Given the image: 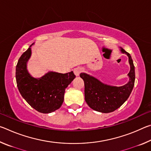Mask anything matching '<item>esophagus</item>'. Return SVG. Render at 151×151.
I'll use <instances>...</instances> for the list:
<instances>
[{
  "mask_svg": "<svg viewBox=\"0 0 151 151\" xmlns=\"http://www.w3.org/2000/svg\"><path fill=\"white\" fill-rule=\"evenodd\" d=\"M73 71L76 76H78L81 74V73H82L83 70H82V68L81 67H76L75 68V69H74Z\"/></svg>",
  "mask_w": 151,
  "mask_h": 151,
  "instance_id": "1",
  "label": "esophagus"
}]
</instances>
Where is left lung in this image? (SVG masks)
Wrapping results in <instances>:
<instances>
[{
  "label": "left lung",
  "instance_id": "left-lung-1",
  "mask_svg": "<svg viewBox=\"0 0 151 151\" xmlns=\"http://www.w3.org/2000/svg\"><path fill=\"white\" fill-rule=\"evenodd\" d=\"M121 51L129 57L131 66V70L128 74L129 81L126 85L121 86L107 85L87 74H80L85 83V101L94 111L103 113L115 111L127 100L134 87L135 73L133 61L129 53L123 48H121Z\"/></svg>",
  "mask_w": 151,
  "mask_h": 151
}]
</instances>
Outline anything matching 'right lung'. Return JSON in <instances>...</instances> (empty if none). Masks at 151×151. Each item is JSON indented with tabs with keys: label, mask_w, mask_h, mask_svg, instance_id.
<instances>
[{
	"label": "right lung",
	"mask_w": 151,
	"mask_h": 151,
	"mask_svg": "<svg viewBox=\"0 0 151 151\" xmlns=\"http://www.w3.org/2000/svg\"><path fill=\"white\" fill-rule=\"evenodd\" d=\"M32 45L17 63V86L22 96L33 109L42 113H50L62 105L65 89L75 75L73 71L66 74L48 72L40 78L32 77L27 69V62L31 56Z\"/></svg>",
	"instance_id": "add662e5"
}]
</instances>
